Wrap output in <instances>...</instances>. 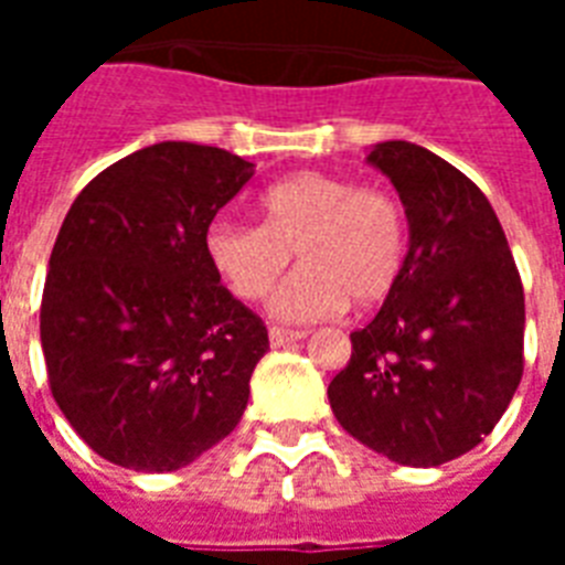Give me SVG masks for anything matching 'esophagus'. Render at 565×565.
<instances>
[{
  "label": "esophagus",
  "mask_w": 565,
  "mask_h": 565,
  "mask_svg": "<svg viewBox=\"0 0 565 565\" xmlns=\"http://www.w3.org/2000/svg\"><path fill=\"white\" fill-rule=\"evenodd\" d=\"M305 334H308V331H290V328L273 326L269 328V343L278 349V345H290L296 343V340H305Z\"/></svg>",
  "instance_id": "obj_1"
}]
</instances>
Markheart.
<instances>
[{
  "label": "heart",
  "mask_w": 565,
  "mask_h": 565,
  "mask_svg": "<svg viewBox=\"0 0 565 565\" xmlns=\"http://www.w3.org/2000/svg\"><path fill=\"white\" fill-rule=\"evenodd\" d=\"M260 211L264 225L213 220L204 255L234 296L255 301L273 290L299 248L305 266L275 290V317L326 319L345 301L370 308L402 275L407 225L402 204L386 190L305 170L275 181L260 195Z\"/></svg>",
  "instance_id": "heart-1"
}]
</instances>
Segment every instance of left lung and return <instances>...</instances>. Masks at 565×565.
Segmentation results:
<instances>
[{
    "label": "left lung",
    "instance_id": "1",
    "mask_svg": "<svg viewBox=\"0 0 565 565\" xmlns=\"http://www.w3.org/2000/svg\"><path fill=\"white\" fill-rule=\"evenodd\" d=\"M370 163L411 222L402 275L352 361L328 384L337 422L402 466L466 455L508 411L525 370V290L499 216L451 163L386 140Z\"/></svg>",
    "mask_w": 565,
    "mask_h": 565
}]
</instances>
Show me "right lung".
Segmentation results:
<instances>
[{
    "label": "right lung",
    "mask_w": 565,
    "mask_h": 565,
    "mask_svg": "<svg viewBox=\"0 0 565 565\" xmlns=\"http://www.w3.org/2000/svg\"><path fill=\"white\" fill-rule=\"evenodd\" d=\"M255 163L199 143L146 146L78 193L49 257L40 343L75 434L135 472H172L237 428L269 349L204 231Z\"/></svg>",
    "instance_id": "add662e5"
}]
</instances>
